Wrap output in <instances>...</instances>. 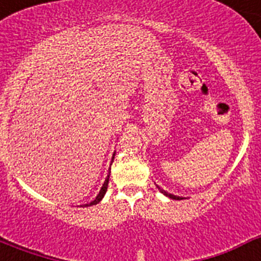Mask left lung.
Returning a JSON list of instances; mask_svg holds the SVG:
<instances>
[{"label": "left lung", "mask_w": 261, "mask_h": 261, "mask_svg": "<svg viewBox=\"0 0 261 261\" xmlns=\"http://www.w3.org/2000/svg\"><path fill=\"white\" fill-rule=\"evenodd\" d=\"M158 190L161 191V192H162L163 195H165V196H167V197H170V199H172V200H183V197H180V196H175V195H172V193L166 192V191L161 190V188H159V187H158Z\"/></svg>", "instance_id": "obj_1"}]
</instances>
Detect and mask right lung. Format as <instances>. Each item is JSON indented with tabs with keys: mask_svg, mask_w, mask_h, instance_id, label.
Listing matches in <instances>:
<instances>
[{
	"mask_svg": "<svg viewBox=\"0 0 261 261\" xmlns=\"http://www.w3.org/2000/svg\"><path fill=\"white\" fill-rule=\"evenodd\" d=\"M114 158H115V153H114V155H112V162H114ZM110 174H111V167H110V172H108L107 177H106L105 183H103L102 188H100V191H99V193H98V195H96L95 199H94L93 201H91V202H89V204H85L84 206H91V205H96V204H98V202L102 201V199H103V197H105L106 192H107L108 180H110Z\"/></svg>",
	"mask_w": 261,
	"mask_h": 261,
	"instance_id": "1",
	"label": "right lung"
}]
</instances>
